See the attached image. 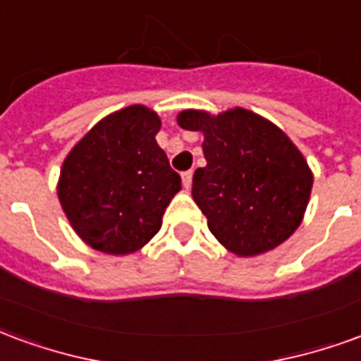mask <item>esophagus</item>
<instances>
[{
  "label": "esophagus",
  "mask_w": 361,
  "mask_h": 361,
  "mask_svg": "<svg viewBox=\"0 0 361 361\" xmlns=\"http://www.w3.org/2000/svg\"><path fill=\"white\" fill-rule=\"evenodd\" d=\"M191 180H193V172L189 170V172L181 173V181H183V188L189 189L191 188Z\"/></svg>",
  "instance_id": "1"
}]
</instances>
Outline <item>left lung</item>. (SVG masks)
Wrapping results in <instances>:
<instances>
[{"label":"left lung","mask_w":361,"mask_h":361,"mask_svg":"<svg viewBox=\"0 0 361 361\" xmlns=\"http://www.w3.org/2000/svg\"><path fill=\"white\" fill-rule=\"evenodd\" d=\"M178 126L203 133L204 168L191 195L212 235L238 257L279 247L302 224L313 172L279 126L245 108L183 110Z\"/></svg>","instance_id":"left-lung-1"}]
</instances>
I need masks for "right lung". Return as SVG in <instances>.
<instances>
[{"mask_svg": "<svg viewBox=\"0 0 361 361\" xmlns=\"http://www.w3.org/2000/svg\"><path fill=\"white\" fill-rule=\"evenodd\" d=\"M162 121L133 104L96 123L61 164L58 199L75 234L92 250L129 255L157 235L181 189L157 142Z\"/></svg>", "mask_w": 361, "mask_h": 361, "instance_id": "obj_1", "label": "right lung"}]
</instances>
